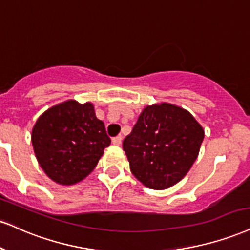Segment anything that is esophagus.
<instances>
[{
  "instance_id": "34e87169",
  "label": "esophagus",
  "mask_w": 250,
  "mask_h": 250,
  "mask_svg": "<svg viewBox=\"0 0 250 250\" xmlns=\"http://www.w3.org/2000/svg\"><path fill=\"white\" fill-rule=\"evenodd\" d=\"M121 142H122V137L121 136H116L112 140V143L114 144V146H120Z\"/></svg>"
}]
</instances>
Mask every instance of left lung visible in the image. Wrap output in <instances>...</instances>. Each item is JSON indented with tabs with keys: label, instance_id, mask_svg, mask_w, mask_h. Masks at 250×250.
<instances>
[{
	"label": "left lung",
	"instance_id": "obj_1",
	"mask_svg": "<svg viewBox=\"0 0 250 250\" xmlns=\"http://www.w3.org/2000/svg\"><path fill=\"white\" fill-rule=\"evenodd\" d=\"M204 129L193 115L176 104L144 107L123 141L130 171L146 188L165 190L180 182L199 155Z\"/></svg>",
	"mask_w": 250,
	"mask_h": 250
}]
</instances>
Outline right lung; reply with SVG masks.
<instances>
[{"label": "right lung", "mask_w": 250, "mask_h": 250, "mask_svg": "<svg viewBox=\"0 0 250 250\" xmlns=\"http://www.w3.org/2000/svg\"><path fill=\"white\" fill-rule=\"evenodd\" d=\"M31 142L46 176L57 184L73 185L94 170L110 138L92 102L67 100L38 117Z\"/></svg>", "instance_id": "right-lung-1"}]
</instances>
